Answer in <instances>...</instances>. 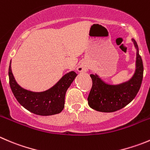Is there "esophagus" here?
Instances as JSON below:
<instances>
[{
    "mask_svg": "<svg viewBox=\"0 0 150 150\" xmlns=\"http://www.w3.org/2000/svg\"><path fill=\"white\" fill-rule=\"evenodd\" d=\"M87 69H88L87 67L84 65H82V66L78 67V71H80V72H86V71H87Z\"/></svg>",
    "mask_w": 150,
    "mask_h": 150,
    "instance_id": "esophagus-1",
    "label": "esophagus"
}]
</instances>
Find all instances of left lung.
Returning a JSON list of instances; mask_svg holds the SVG:
<instances>
[{
    "label": "left lung",
    "instance_id": "obj_1",
    "mask_svg": "<svg viewBox=\"0 0 150 150\" xmlns=\"http://www.w3.org/2000/svg\"><path fill=\"white\" fill-rule=\"evenodd\" d=\"M136 53V70L133 78L127 82L111 86L103 82L97 75L91 74L92 86L88 97V105L100 112H114L130 103L140 89L144 74L143 62L139 53V47L134 40Z\"/></svg>",
    "mask_w": 150,
    "mask_h": 150
}]
</instances>
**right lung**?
Masks as SVG:
<instances>
[{"mask_svg": "<svg viewBox=\"0 0 150 150\" xmlns=\"http://www.w3.org/2000/svg\"><path fill=\"white\" fill-rule=\"evenodd\" d=\"M76 76L75 72H70L47 91L32 92L21 88L17 83L11 72V63L8 68L10 87L15 98L25 108L40 116L53 115L62 112L64 108L67 90Z\"/></svg>", "mask_w": 150, "mask_h": 150, "instance_id": "1", "label": "right lung"}]
</instances>
